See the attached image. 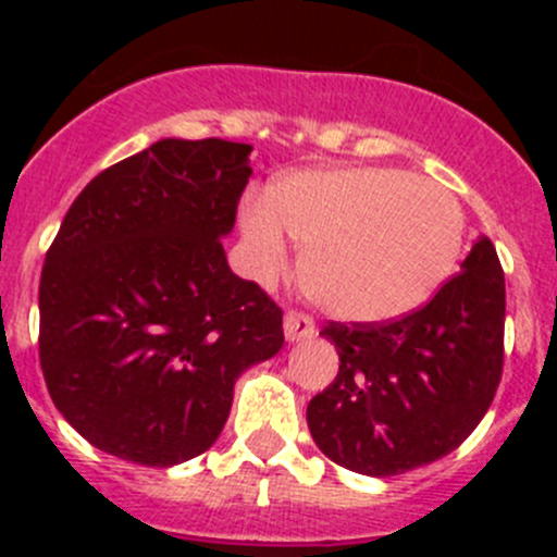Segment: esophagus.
Segmentation results:
<instances>
[{
	"label": "esophagus",
	"mask_w": 557,
	"mask_h": 557,
	"mask_svg": "<svg viewBox=\"0 0 557 557\" xmlns=\"http://www.w3.org/2000/svg\"><path fill=\"white\" fill-rule=\"evenodd\" d=\"M283 329H285V336H288L290 342H299V339H307V336L314 334V320L310 318V314H305L299 310H288L285 312Z\"/></svg>",
	"instance_id": "obj_1"
}]
</instances>
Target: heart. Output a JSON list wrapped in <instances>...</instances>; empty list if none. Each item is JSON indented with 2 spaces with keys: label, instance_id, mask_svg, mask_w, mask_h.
I'll return each mask as SVG.
<instances>
[{
  "label": "heart",
  "instance_id": "1",
  "mask_svg": "<svg viewBox=\"0 0 557 557\" xmlns=\"http://www.w3.org/2000/svg\"><path fill=\"white\" fill-rule=\"evenodd\" d=\"M258 272L288 267L290 237L307 247L301 280L323 310L358 323L418 310L450 277L463 210L447 188L393 166L296 172L243 207Z\"/></svg>",
  "mask_w": 557,
  "mask_h": 557
}]
</instances>
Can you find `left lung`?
<instances>
[{
	"label": "left lung",
	"instance_id": "left-lung-1",
	"mask_svg": "<svg viewBox=\"0 0 557 557\" xmlns=\"http://www.w3.org/2000/svg\"><path fill=\"white\" fill-rule=\"evenodd\" d=\"M504 269L480 237L429 305L383 323L320 334L339 374L307 407L314 445L369 476L412 471L453 453L491 407L504 369Z\"/></svg>",
	"mask_w": 557,
	"mask_h": 557
}]
</instances>
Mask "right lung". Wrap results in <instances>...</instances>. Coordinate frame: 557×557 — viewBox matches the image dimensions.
<instances>
[{
  "label": "right lung",
  "mask_w": 557,
  "mask_h": 557,
  "mask_svg": "<svg viewBox=\"0 0 557 557\" xmlns=\"http://www.w3.org/2000/svg\"><path fill=\"white\" fill-rule=\"evenodd\" d=\"M252 145L159 139L72 201L39 280V367L55 409L143 466L215 445L234 383L280 352L283 310L228 269Z\"/></svg>",
  "instance_id": "obj_1"
}]
</instances>
